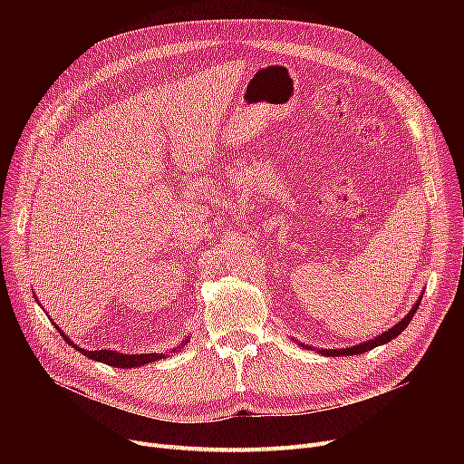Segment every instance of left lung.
I'll use <instances>...</instances> for the list:
<instances>
[{
	"mask_svg": "<svg viewBox=\"0 0 464 464\" xmlns=\"http://www.w3.org/2000/svg\"><path fill=\"white\" fill-rule=\"evenodd\" d=\"M420 303H421V297L418 299V303L411 306V310L404 315V318L397 324V325H393L392 329H387V331H383L382 334H378V336H374L372 340H367V343H361V344H357V346H352V348H343V350H318L322 355H325V357H340V355H359V353H364V352H369V350H372V348H376V346H382V344H387L389 340H393V338H397L406 327H408V324L411 322V318L413 315H416V310L420 308ZM301 348H310V346H304V344H299ZM312 350V348H310Z\"/></svg>",
	"mask_w": 464,
	"mask_h": 464,
	"instance_id": "left-lung-1",
	"label": "left lung"
}]
</instances>
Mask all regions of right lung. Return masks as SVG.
Returning a JSON list of instances; mask_svg holds the SVG:
<instances>
[{"label": "right lung", "mask_w": 464, "mask_h": 464, "mask_svg": "<svg viewBox=\"0 0 464 464\" xmlns=\"http://www.w3.org/2000/svg\"><path fill=\"white\" fill-rule=\"evenodd\" d=\"M60 331V327H58ZM60 334L63 336V340L67 344H72V340H69L65 336L63 331H60ZM188 343V338L184 340V343L180 346H184ZM72 348H77L79 352H82V355L93 359V361H100V362H105V364H111V367H118V369H133V367H142V364L146 362H152V361H158V359H163L165 353H135V355H126V353H118V352H111V350H100V352H88V350H82L79 348L77 344H72Z\"/></svg>", "instance_id": "1"}]
</instances>
